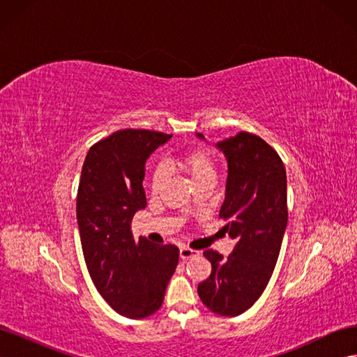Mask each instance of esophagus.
<instances>
[{
	"instance_id": "obj_1",
	"label": "esophagus",
	"mask_w": 357,
	"mask_h": 357,
	"mask_svg": "<svg viewBox=\"0 0 357 357\" xmlns=\"http://www.w3.org/2000/svg\"><path fill=\"white\" fill-rule=\"evenodd\" d=\"M198 252L197 250H192V248L189 247H181L180 248V259H183V261H186V259H190L193 256H197Z\"/></svg>"
}]
</instances>
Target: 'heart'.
Returning <instances> with one entry per match:
<instances>
[{
  "instance_id": "1",
  "label": "heart",
  "mask_w": 357,
  "mask_h": 357,
  "mask_svg": "<svg viewBox=\"0 0 357 357\" xmlns=\"http://www.w3.org/2000/svg\"><path fill=\"white\" fill-rule=\"evenodd\" d=\"M180 164L189 172L193 183L198 181L199 178L215 174L214 160L207 152H204V150H190V152L181 155ZM165 180H167V167L164 164H158L152 172V180H150L152 190L159 192L162 186H164Z\"/></svg>"
}]
</instances>
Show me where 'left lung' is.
<instances>
[{
    "instance_id": "1",
    "label": "left lung",
    "mask_w": 357,
    "mask_h": 357,
    "mask_svg": "<svg viewBox=\"0 0 357 357\" xmlns=\"http://www.w3.org/2000/svg\"><path fill=\"white\" fill-rule=\"evenodd\" d=\"M215 147L228 162L219 215L236 244L226 259L204 252L211 274L198 295L215 314L234 317L255 304L273 275L287 225V178L282 159L261 137L238 132Z\"/></svg>"
}]
</instances>
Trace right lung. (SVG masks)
Wrapping results in <instances>:
<instances>
[{
    "instance_id": "add662e5",
    "label": "right lung",
    "mask_w": 357,
    "mask_h": 357,
    "mask_svg": "<svg viewBox=\"0 0 357 357\" xmlns=\"http://www.w3.org/2000/svg\"><path fill=\"white\" fill-rule=\"evenodd\" d=\"M171 135L122 129L93 144L82 168L77 225L92 282L114 311L143 319L158 311L178 264L176 245L134 238L131 222L146 207V160Z\"/></svg>"
}]
</instances>
